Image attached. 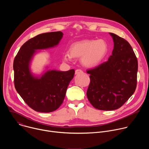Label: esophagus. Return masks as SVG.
Wrapping results in <instances>:
<instances>
[{
  "instance_id": "1",
  "label": "esophagus",
  "mask_w": 149,
  "mask_h": 149,
  "mask_svg": "<svg viewBox=\"0 0 149 149\" xmlns=\"http://www.w3.org/2000/svg\"><path fill=\"white\" fill-rule=\"evenodd\" d=\"M82 73H83V71H82L81 70H80V69L76 70H75V74L76 75L80 74H82Z\"/></svg>"
}]
</instances>
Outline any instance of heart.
I'll list each match as a JSON object with an SVG mask.
<instances>
[{
    "label": "heart",
    "instance_id": "b5f03b06",
    "mask_svg": "<svg viewBox=\"0 0 149 149\" xmlns=\"http://www.w3.org/2000/svg\"><path fill=\"white\" fill-rule=\"evenodd\" d=\"M107 43L104 40L86 39L73 43L69 48V53L63 56L65 61L72 58L81 57V61L87 67H94L103 61L108 52Z\"/></svg>",
    "mask_w": 149,
    "mask_h": 149
}]
</instances>
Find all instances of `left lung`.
<instances>
[{
  "label": "left lung",
  "instance_id": "left-lung-1",
  "mask_svg": "<svg viewBox=\"0 0 149 149\" xmlns=\"http://www.w3.org/2000/svg\"><path fill=\"white\" fill-rule=\"evenodd\" d=\"M114 42L112 55L107 61L87 70L90 83L87 98L98 110L119 109L134 93L137 86L138 62L130 44L110 33Z\"/></svg>",
  "mask_w": 149,
  "mask_h": 149
}]
</instances>
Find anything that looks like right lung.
<instances>
[{
  "mask_svg": "<svg viewBox=\"0 0 149 149\" xmlns=\"http://www.w3.org/2000/svg\"><path fill=\"white\" fill-rule=\"evenodd\" d=\"M62 36L63 33L60 31L38 35L26 42L15 58V87L28 105L36 111L50 113L57 110L74 78V70H49L41 76L34 75L30 70L31 62L36 50L56 47Z\"/></svg>",
  "mask_w": 149,
  "mask_h": 149,
  "instance_id": "obj_1",
  "label": "right lung"
}]
</instances>
